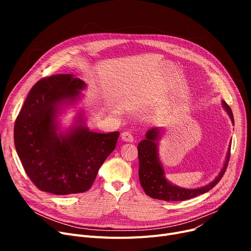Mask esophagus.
I'll return each mask as SVG.
<instances>
[{
	"label": "esophagus",
	"mask_w": 251,
	"mask_h": 251,
	"mask_svg": "<svg viewBox=\"0 0 251 251\" xmlns=\"http://www.w3.org/2000/svg\"><path fill=\"white\" fill-rule=\"evenodd\" d=\"M121 138H122L124 141H127V142H132V141L134 140L133 135L131 134L130 132H128V131H124V132L121 134Z\"/></svg>",
	"instance_id": "obj_1"
}]
</instances>
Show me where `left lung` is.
<instances>
[{
	"mask_svg": "<svg viewBox=\"0 0 251 251\" xmlns=\"http://www.w3.org/2000/svg\"><path fill=\"white\" fill-rule=\"evenodd\" d=\"M222 103L234 124V117L231 108L225 100H223ZM159 128L149 130L146 134V139L140 141L137 147L139 159V181L147 195L151 199L165 201H183L205 193L217 185L227 170L230 160V148L225 165H224L220 175L212 183L201 188L184 189L173 185L165 178L163 166L159 161V157H157V146L155 143V141L159 139Z\"/></svg>",
	"mask_w": 251,
	"mask_h": 251,
	"instance_id": "8db88e82",
	"label": "left lung"
}]
</instances>
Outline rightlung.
<instances>
[{"instance_id": "right-lung-1", "label": "right lung", "mask_w": 251, "mask_h": 251, "mask_svg": "<svg viewBox=\"0 0 251 251\" xmlns=\"http://www.w3.org/2000/svg\"><path fill=\"white\" fill-rule=\"evenodd\" d=\"M84 86L71 74L45 77L31 88L16 118L15 149L26 175L39 190L56 195L87 191L116 148L118 131L97 133L79 125L68 134L57 135L59 103L74 100Z\"/></svg>"}]
</instances>
